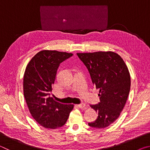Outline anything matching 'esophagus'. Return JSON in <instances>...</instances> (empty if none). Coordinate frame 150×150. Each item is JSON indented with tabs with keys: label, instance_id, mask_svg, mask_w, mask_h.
I'll use <instances>...</instances> for the list:
<instances>
[{
	"label": "esophagus",
	"instance_id": "1",
	"mask_svg": "<svg viewBox=\"0 0 150 150\" xmlns=\"http://www.w3.org/2000/svg\"><path fill=\"white\" fill-rule=\"evenodd\" d=\"M77 106L80 108H84L86 106V105H85V103H81V104H79V105H78Z\"/></svg>",
	"mask_w": 150,
	"mask_h": 150
}]
</instances>
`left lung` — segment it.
<instances>
[{
	"label": "left lung",
	"instance_id": "left-lung-1",
	"mask_svg": "<svg viewBox=\"0 0 150 150\" xmlns=\"http://www.w3.org/2000/svg\"><path fill=\"white\" fill-rule=\"evenodd\" d=\"M93 84L99 89L100 102L91 105L98 117L88 126L104 128L112 124L125 106L130 90V75L120 55L112 52L78 53Z\"/></svg>",
	"mask_w": 150,
	"mask_h": 150
}]
</instances>
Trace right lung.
Here are the masks:
<instances>
[{
	"label": "right lung",
	"instance_id": "add662e5",
	"mask_svg": "<svg viewBox=\"0 0 150 150\" xmlns=\"http://www.w3.org/2000/svg\"><path fill=\"white\" fill-rule=\"evenodd\" d=\"M73 55L71 53L43 50L30 60L24 75V95L32 117L46 128L63 126L73 105L56 102L50 96L61 63Z\"/></svg>",
	"mask_w": 150,
	"mask_h": 150
}]
</instances>
